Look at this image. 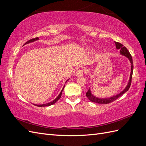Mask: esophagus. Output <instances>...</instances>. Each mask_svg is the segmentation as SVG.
Segmentation results:
<instances>
[{"instance_id": "34e87169", "label": "esophagus", "mask_w": 146, "mask_h": 146, "mask_svg": "<svg viewBox=\"0 0 146 146\" xmlns=\"http://www.w3.org/2000/svg\"><path fill=\"white\" fill-rule=\"evenodd\" d=\"M83 70L82 69H79L76 72V74H75V76L77 77H80L83 76Z\"/></svg>"}]
</instances>
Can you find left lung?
<instances>
[{
	"mask_svg": "<svg viewBox=\"0 0 146 146\" xmlns=\"http://www.w3.org/2000/svg\"><path fill=\"white\" fill-rule=\"evenodd\" d=\"M114 43H115L116 47L117 49L120 50L121 55L126 56L127 58L130 61V63L131 64V72H130V78H129V82H128L127 86L124 88V90H122L121 92H119V94H117L115 96L110 97V98H98V97L95 96L94 95L92 94V92H91V90L90 88L89 90H88V92H86V97L88 98V99H89L90 101L92 102L101 104H107L111 103V102H112L116 100L119 98H120L122 95H123L125 93V92H126L128 90H129V88L130 87L132 74H133V60H132V57L130 54L129 51L127 50V48L125 46H123L122 44L117 42H115V41H114Z\"/></svg>",
	"mask_w": 146,
	"mask_h": 146,
	"instance_id": "1",
	"label": "left lung"
}]
</instances>
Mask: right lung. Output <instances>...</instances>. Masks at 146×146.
Masks as SVG:
<instances>
[{
    "label": "right lung",
    "instance_id": "obj_1",
    "mask_svg": "<svg viewBox=\"0 0 146 146\" xmlns=\"http://www.w3.org/2000/svg\"><path fill=\"white\" fill-rule=\"evenodd\" d=\"M39 39V38L37 37V38H34V39H30V40H29V41H28L27 42H26L24 44V45H25V44H29V43H31V42H34V41H37V40H38ZM69 80V78L68 79V80H67L66 81V82H65V83L67 82L68 80ZM64 86L65 85H64V86H63V89H62V90H61V91L60 92V93L59 94V95L56 97V98L54 100H52V102H48V103H47V104H41V105H37V104H33V105H36V106H37V107H47V106H50V105H53V104H54L55 102H56L57 101H58L60 99V98H61V94H62V92H63V90H64Z\"/></svg>",
    "mask_w": 146,
    "mask_h": 146
}]
</instances>
